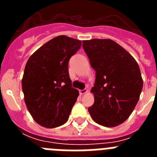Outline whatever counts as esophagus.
<instances>
[{
    "label": "esophagus",
    "mask_w": 157,
    "mask_h": 157,
    "mask_svg": "<svg viewBox=\"0 0 157 157\" xmlns=\"http://www.w3.org/2000/svg\"><path fill=\"white\" fill-rule=\"evenodd\" d=\"M87 92V90L86 89H83V90H79V94L80 95H82V94H86Z\"/></svg>",
    "instance_id": "1"
}]
</instances>
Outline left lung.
I'll use <instances>...</instances> for the list:
<instances>
[{"instance_id": "8db88e82", "label": "left lung", "mask_w": 157, "mask_h": 157, "mask_svg": "<svg viewBox=\"0 0 157 157\" xmlns=\"http://www.w3.org/2000/svg\"><path fill=\"white\" fill-rule=\"evenodd\" d=\"M82 47L96 72L94 103L89 112L100 125L116 127L128 119L139 100L143 87L139 66L111 39L83 41Z\"/></svg>"}]
</instances>
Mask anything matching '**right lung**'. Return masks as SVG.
<instances>
[{"mask_svg":"<svg viewBox=\"0 0 157 157\" xmlns=\"http://www.w3.org/2000/svg\"><path fill=\"white\" fill-rule=\"evenodd\" d=\"M81 45L79 40L58 36L27 60L22 79L24 101L33 119L42 127L54 128L68 120L78 96L71 86L68 62Z\"/></svg>","mask_w":157,"mask_h":157,"instance_id":"add662e5","label":"right lung"}]
</instances>
